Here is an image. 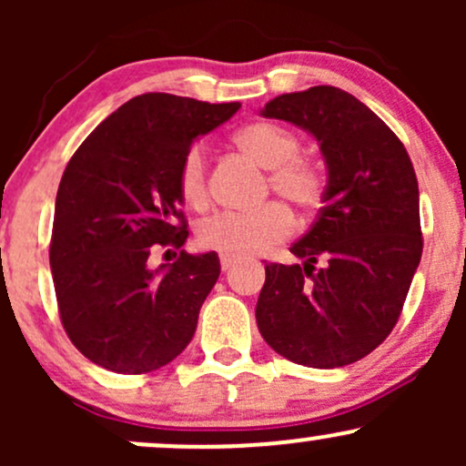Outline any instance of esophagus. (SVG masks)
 <instances>
[{
  "label": "esophagus",
  "mask_w": 466,
  "mask_h": 466,
  "mask_svg": "<svg viewBox=\"0 0 466 466\" xmlns=\"http://www.w3.org/2000/svg\"><path fill=\"white\" fill-rule=\"evenodd\" d=\"M234 265H237V258H232V256H221V269L223 271L232 269Z\"/></svg>",
  "instance_id": "esophagus-1"
}]
</instances>
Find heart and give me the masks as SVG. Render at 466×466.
<instances>
[{
  "mask_svg": "<svg viewBox=\"0 0 466 466\" xmlns=\"http://www.w3.org/2000/svg\"><path fill=\"white\" fill-rule=\"evenodd\" d=\"M234 144L249 159L269 170V186L282 199L302 210H313L324 195V177L300 153V137L271 120H254L234 133ZM181 201L190 208L206 206V159L201 147H190L177 170ZM291 232V215L280 203H267L251 212H221L197 228V243L221 256L243 258L265 251Z\"/></svg>",
  "mask_w": 466,
  "mask_h": 466,
  "instance_id": "heart-1",
  "label": "heart"
}]
</instances>
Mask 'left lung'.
Segmentation results:
<instances>
[{
	"mask_svg": "<svg viewBox=\"0 0 466 466\" xmlns=\"http://www.w3.org/2000/svg\"><path fill=\"white\" fill-rule=\"evenodd\" d=\"M260 116L311 133L326 188L318 218L291 245L304 263L265 265L256 324L289 361L349 366L390 335L419 269L414 166L381 117L330 85L276 96Z\"/></svg>",
	"mask_w": 466,
	"mask_h": 466,
	"instance_id": "obj_1",
	"label": "left lung"
}]
</instances>
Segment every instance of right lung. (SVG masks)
Here are the masks:
<instances>
[{
    "instance_id": "1",
    "label": "right lung",
    "mask_w": 466,
    "mask_h": 466,
    "mask_svg": "<svg viewBox=\"0 0 466 466\" xmlns=\"http://www.w3.org/2000/svg\"><path fill=\"white\" fill-rule=\"evenodd\" d=\"M238 106L136 96L69 159L56 192L50 267L63 329L96 366L151 372L190 344L201 304L221 274L217 251L181 249L175 263L157 269L148 256L186 243L181 157Z\"/></svg>"
}]
</instances>
